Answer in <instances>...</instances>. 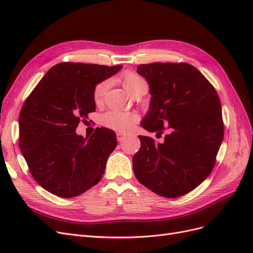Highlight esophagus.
Returning a JSON list of instances; mask_svg holds the SVG:
<instances>
[{
	"instance_id": "obj_1",
	"label": "esophagus",
	"mask_w": 253,
	"mask_h": 253,
	"mask_svg": "<svg viewBox=\"0 0 253 253\" xmlns=\"http://www.w3.org/2000/svg\"><path fill=\"white\" fill-rule=\"evenodd\" d=\"M125 138H126V134L121 133V132L117 133V139H118V141H122Z\"/></svg>"
}]
</instances>
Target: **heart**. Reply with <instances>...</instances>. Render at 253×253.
I'll use <instances>...</instances> for the list:
<instances>
[{
    "mask_svg": "<svg viewBox=\"0 0 253 253\" xmlns=\"http://www.w3.org/2000/svg\"><path fill=\"white\" fill-rule=\"evenodd\" d=\"M120 81L124 87L131 95H134L137 90L141 88L143 85H147L144 80L140 78L138 75L132 72H126L121 75ZM108 88V82H100L97 84L94 93L93 99L96 104H100L103 101L105 90ZM138 121V116L134 113H125L120 111H110L106 112L101 116V124L115 131L126 132L131 128L136 122Z\"/></svg>",
    "mask_w": 253,
    "mask_h": 253,
    "instance_id": "b5f03b06",
    "label": "heart"
}]
</instances>
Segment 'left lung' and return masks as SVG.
<instances>
[{
	"label": "left lung",
	"instance_id": "left-lung-1",
	"mask_svg": "<svg viewBox=\"0 0 253 253\" xmlns=\"http://www.w3.org/2000/svg\"><path fill=\"white\" fill-rule=\"evenodd\" d=\"M148 81L150 108L141 122L149 132L170 134L163 143L138 136L141 147L133 157L136 178L168 198L194 190L211 173L224 138L221 104L215 88L188 63H150L137 66Z\"/></svg>",
	"mask_w": 253,
	"mask_h": 253
}]
</instances>
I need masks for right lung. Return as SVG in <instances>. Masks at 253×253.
I'll use <instances>...</instances> for the list:
<instances>
[{"instance_id":"1","label":"right lung","mask_w":253,"mask_h":253,"mask_svg":"<svg viewBox=\"0 0 253 253\" xmlns=\"http://www.w3.org/2000/svg\"><path fill=\"white\" fill-rule=\"evenodd\" d=\"M121 68L59 63L45 74L23 104L20 150L35 180L48 192L75 197L102 178L106 160L117 145L116 134L98 127L84 138L76 128L96 110L93 93L97 84Z\"/></svg>"}]
</instances>
